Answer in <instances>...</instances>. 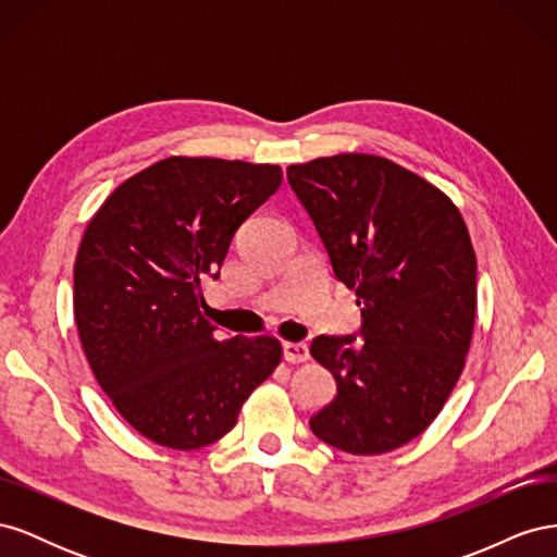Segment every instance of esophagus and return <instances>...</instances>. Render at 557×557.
Listing matches in <instances>:
<instances>
[{
    "mask_svg": "<svg viewBox=\"0 0 557 557\" xmlns=\"http://www.w3.org/2000/svg\"><path fill=\"white\" fill-rule=\"evenodd\" d=\"M283 358L297 364V362H307L309 360V348L305 342H285L283 344Z\"/></svg>",
    "mask_w": 557,
    "mask_h": 557,
    "instance_id": "esophagus-1",
    "label": "esophagus"
}]
</instances>
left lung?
Masks as SVG:
<instances>
[{
    "label": "left lung",
    "mask_w": 557,
    "mask_h": 557,
    "mask_svg": "<svg viewBox=\"0 0 557 557\" xmlns=\"http://www.w3.org/2000/svg\"><path fill=\"white\" fill-rule=\"evenodd\" d=\"M288 181L362 311L364 342H311L336 395L309 425L344 453H391L432 425L465 369L476 318L467 225L436 185L379 156L290 164Z\"/></svg>",
    "instance_id": "1"
}]
</instances>
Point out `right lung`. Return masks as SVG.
Here are the masks:
<instances>
[{"instance_id":"right-lung-1","label":"right lung","mask_w":557,"mask_h":557,"mask_svg":"<svg viewBox=\"0 0 557 557\" xmlns=\"http://www.w3.org/2000/svg\"><path fill=\"white\" fill-rule=\"evenodd\" d=\"M283 181L278 164L174 156L129 176L90 218L74 262V318L115 411L146 440L205 448L272 376L274 336L218 339L201 283Z\"/></svg>"}]
</instances>
